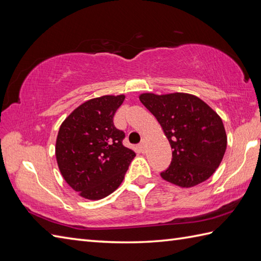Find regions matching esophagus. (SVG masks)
<instances>
[{"instance_id":"34e87169","label":"esophagus","mask_w":261,"mask_h":261,"mask_svg":"<svg viewBox=\"0 0 261 261\" xmlns=\"http://www.w3.org/2000/svg\"><path fill=\"white\" fill-rule=\"evenodd\" d=\"M145 148H146V139H142L141 142L139 143V149L143 152L145 151Z\"/></svg>"}]
</instances>
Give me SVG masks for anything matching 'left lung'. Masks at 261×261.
<instances>
[{
  "instance_id": "left-lung-1",
  "label": "left lung",
  "mask_w": 261,
  "mask_h": 261,
  "mask_svg": "<svg viewBox=\"0 0 261 261\" xmlns=\"http://www.w3.org/2000/svg\"><path fill=\"white\" fill-rule=\"evenodd\" d=\"M139 98L162 125L173 149L169 167L160 176L186 188L210 178L222 162L228 143L218 113L187 93H143Z\"/></svg>"
}]
</instances>
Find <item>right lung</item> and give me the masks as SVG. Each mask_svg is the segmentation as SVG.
Masks as SVG:
<instances>
[{"instance_id":"add662e5","label":"right lung","mask_w":261,"mask_h":261,"mask_svg":"<svg viewBox=\"0 0 261 261\" xmlns=\"http://www.w3.org/2000/svg\"><path fill=\"white\" fill-rule=\"evenodd\" d=\"M124 95L92 98L75 109L59 127L56 158L66 182L87 199L113 193L124 178L134 150L123 146L124 132L113 116Z\"/></svg>"}]
</instances>
